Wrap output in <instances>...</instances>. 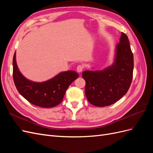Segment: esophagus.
I'll list each match as a JSON object with an SVG mask.
<instances>
[{
	"label": "esophagus",
	"instance_id": "esophagus-1",
	"mask_svg": "<svg viewBox=\"0 0 153 153\" xmlns=\"http://www.w3.org/2000/svg\"><path fill=\"white\" fill-rule=\"evenodd\" d=\"M83 69H84V66H83L82 65H78L76 68V70L78 73H81Z\"/></svg>",
	"mask_w": 153,
	"mask_h": 153
}]
</instances>
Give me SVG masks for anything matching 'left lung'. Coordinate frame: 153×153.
<instances>
[{"instance_id":"left-lung-1","label":"left lung","mask_w":153,"mask_h":153,"mask_svg":"<svg viewBox=\"0 0 153 153\" xmlns=\"http://www.w3.org/2000/svg\"><path fill=\"white\" fill-rule=\"evenodd\" d=\"M133 55L128 36L121 32L115 49L112 65L102 70H86L82 73L85 80V93L89 102L96 106H109L126 94L131 85Z\"/></svg>"}]
</instances>
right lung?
Segmentation results:
<instances>
[{
	"label": "right lung",
	"instance_id": "1",
	"mask_svg": "<svg viewBox=\"0 0 153 153\" xmlns=\"http://www.w3.org/2000/svg\"><path fill=\"white\" fill-rule=\"evenodd\" d=\"M13 80L19 93L29 103L43 108H51L62 102L68 87L78 77L75 71H62L52 78L33 82L26 78L18 68L16 52L13 60Z\"/></svg>",
	"mask_w": 153,
	"mask_h": 153
}]
</instances>
